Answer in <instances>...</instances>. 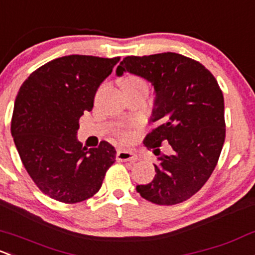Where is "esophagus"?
Instances as JSON below:
<instances>
[{
  "label": "esophagus",
  "instance_id": "obj_1",
  "mask_svg": "<svg viewBox=\"0 0 255 255\" xmlns=\"http://www.w3.org/2000/svg\"><path fill=\"white\" fill-rule=\"evenodd\" d=\"M116 159L119 161H135L136 155L128 150H119L116 154Z\"/></svg>",
  "mask_w": 255,
  "mask_h": 255
}]
</instances>
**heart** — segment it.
<instances>
[{
  "label": "heart",
  "mask_w": 255,
  "mask_h": 255,
  "mask_svg": "<svg viewBox=\"0 0 255 255\" xmlns=\"http://www.w3.org/2000/svg\"><path fill=\"white\" fill-rule=\"evenodd\" d=\"M138 85H146V82L143 78L138 76H127L122 82V87H138ZM119 135L121 136V139H127L128 138V133L126 132H119Z\"/></svg>",
  "instance_id": "obj_1"
}]
</instances>
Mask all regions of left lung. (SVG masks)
<instances>
[{
	"mask_svg": "<svg viewBox=\"0 0 255 255\" xmlns=\"http://www.w3.org/2000/svg\"><path fill=\"white\" fill-rule=\"evenodd\" d=\"M129 72L154 85L152 122L144 145L157 156L154 179L136 186L149 202L175 205L199 191L216 167L226 136L224 95L202 63L175 52L127 56L117 76ZM163 141L170 148L162 154Z\"/></svg>",
	"mask_w": 255,
	"mask_h": 255,
	"instance_id": "8db88e82",
	"label": "left lung"
}]
</instances>
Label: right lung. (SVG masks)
Returning a JSON list of instances; mask_svg holds the SVG:
<instances>
[{"instance_id":"1","label":"right lung","mask_w":255,"mask_h":255,"mask_svg":"<svg viewBox=\"0 0 255 255\" xmlns=\"http://www.w3.org/2000/svg\"><path fill=\"white\" fill-rule=\"evenodd\" d=\"M119 61L63 56L37 68L21 84L10 133L26 172L52 199L67 204L89 199L116 161L110 143L87 149L76 136L79 119L92 111L96 90Z\"/></svg>"}]
</instances>
